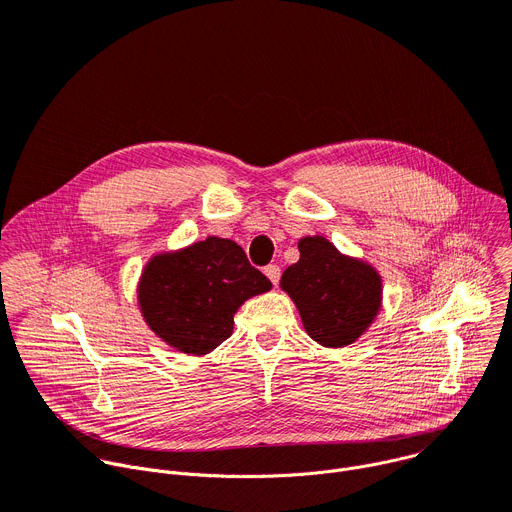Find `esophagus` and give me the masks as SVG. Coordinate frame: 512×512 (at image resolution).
I'll return each instance as SVG.
<instances>
[{
    "label": "esophagus",
    "mask_w": 512,
    "mask_h": 512,
    "mask_svg": "<svg viewBox=\"0 0 512 512\" xmlns=\"http://www.w3.org/2000/svg\"><path fill=\"white\" fill-rule=\"evenodd\" d=\"M264 274L270 278L272 285H278V280H280V266H278V264H268V266L264 268Z\"/></svg>",
    "instance_id": "obj_1"
}]
</instances>
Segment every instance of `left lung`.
I'll use <instances>...</instances> for the list:
<instances>
[{
  "label": "left lung",
  "instance_id": "left-lung-1",
  "mask_svg": "<svg viewBox=\"0 0 512 512\" xmlns=\"http://www.w3.org/2000/svg\"><path fill=\"white\" fill-rule=\"evenodd\" d=\"M299 252V262L282 272L280 287L295 301L305 331L325 348L354 344L380 309V274L323 236L303 238Z\"/></svg>",
  "mask_w": 512,
  "mask_h": 512
}]
</instances>
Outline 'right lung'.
<instances>
[{"mask_svg":"<svg viewBox=\"0 0 512 512\" xmlns=\"http://www.w3.org/2000/svg\"><path fill=\"white\" fill-rule=\"evenodd\" d=\"M270 287L236 242L209 236L154 256L142 272L138 301L148 327L170 348L203 356L232 335L242 303Z\"/></svg>","mask_w":512,"mask_h":512,"instance_id":"right-lung-1","label":"right lung"}]
</instances>
